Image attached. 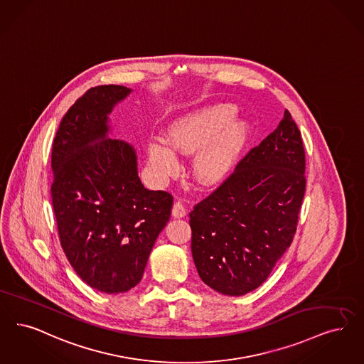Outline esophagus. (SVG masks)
Segmentation results:
<instances>
[{
	"mask_svg": "<svg viewBox=\"0 0 364 364\" xmlns=\"http://www.w3.org/2000/svg\"><path fill=\"white\" fill-rule=\"evenodd\" d=\"M172 217L173 218H184L186 217V207L181 202H176L172 208Z\"/></svg>",
	"mask_w": 364,
	"mask_h": 364,
	"instance_id": "34e87169",
	"label": "esophagus"
}]
</instances>
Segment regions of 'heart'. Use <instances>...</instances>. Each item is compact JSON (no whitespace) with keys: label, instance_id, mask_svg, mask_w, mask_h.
<instances>
[{"label":"heart","instance_id":"obj_1","mask_svg":"<svg viewBox=\"0 0 364 364\" xmlns=\"http://www.w3.org/2000/svg\"><path fill=\"white\" fill-rule=\"evenodd\" d=\"M235 114L234 105L219 102L175 119L166 130V141L153 138L146 144V160L153 177L164 183L178 172L175 151L192 154L196 151L191 165L196 181L207 187L223 181L240 160L252 131L247 119Z\"/></svg>","mask_w":364,"mask_h":364}]
</instances>
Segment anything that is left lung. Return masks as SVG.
I'll list each match as a JSON object with an SVG mask.
<instances>
[{"instance_id": "left-lung-1", "label": "left lung", "mask_w": 364, "mask_h": 364, "mask_svg": "<svg viewBox=\"0 0 364 364\" xmlns=\"http://www.w3.org/2000/svg\"><path fill=\"white\" fill-rule=\"evenodd\" d=\"M305 150L290 112L189 214L198 274L213 290H256L290 247L305 195Z\"/></svg>"}]
</instances>
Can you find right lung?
I'll return each instance as SVG.
<instances>
[{
	"label": "right lung",
	"instance_id": "right-lung-1",
	"mask_svg": "<svg viewBox=\"0 0 364 364\" xmlns=\"http://www.w3.org/2000/svg\"><path fill=\"white\" fill-rule=\"evenodd\" d=\"M131 92L89 89L62 119L51 154L60 245L75 274L105 294L141 282L173 204L169 193L144 187L135 147L109 136V117Z\"/></svg>",
	"mask_w": 364,
	"mask_h": 364
}]
</instances>
